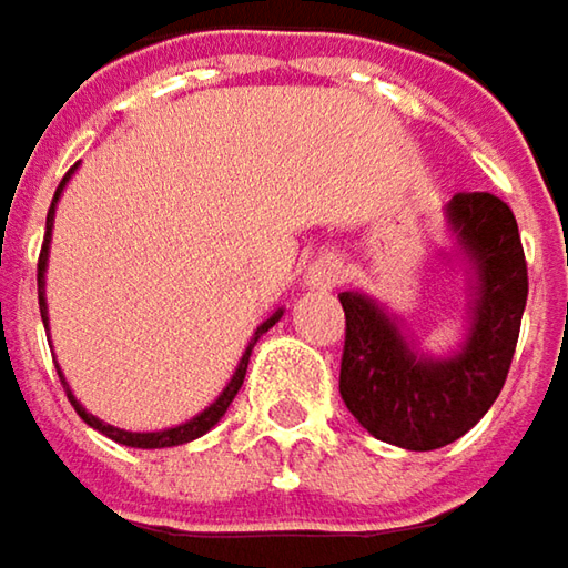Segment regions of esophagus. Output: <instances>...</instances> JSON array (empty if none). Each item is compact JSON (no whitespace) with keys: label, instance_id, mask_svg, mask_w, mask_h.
Instances as JSON below:
<instances>
[{"label":"esophagus","instance_id":"esophagus-1","mask_svg":"<svg viewBox=\"0 0 568 568\" xmlns=\"http://www.w3.org/2000/svg\"><path fill=\"white\" fill-rule=\"evenodd\" d=\"M305 283H308L311 288H324V292H327V288H336V285L343 283V263L333 257V254L311 260Z\"/></svg>","mask_w":568,"mask_h":568}]
</instances>
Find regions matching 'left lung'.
I'll list each match as a JSON object with an SVG mask.
<instances>
[{
	"label": "left lung",
	"mask_w": 568,
	"mask_h": 568,
	"mask_svg": "<svg viewBox=\"0 0 568 568\" xmlns=\"http://www.w3.org/2000/svg\"><path fill=\"white\" fill-rule=\"evenodd\" d=\"M448 219L477 266L474 327L460 356L416 358L375 302L339 292L346 314L339 397L375 438L409 452L445 448L480 423L508 378L528 302V260L508 203L464 190Z\"/></svg>",
	"instance_id": "8db88e82"
}]
</instances>
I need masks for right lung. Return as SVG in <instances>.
I'll use <instances>...</instances> for the list:
<instances>
[{
  "mask_svg": "<svg viewBox=\"0 0 568 568\" xmlns=\"http://www.w3.org/2000/svg\"><path fill=\"white\" fill-rule=\"evenodd\" d=\"M75 168H69L65 171V178L60 181V186H57V193H53V203H50V212H47V235H43V247H40V257H38V298H40V317H43V327H47V302H43V270H47V244H50V229H53V210H57V200H60L62 193V184L69 181V174H72ZM283 317V311H276L270 321H263L257 327V333H254V339H251V346H247V353L241 356V362H237V372L232 375V382H229V387L219 394V400L212 404L210 409H203L196 419H190V423H184V426H178V429H164V432H123V429H113V426H108V423H101L98 416H91V413H85V407L72 397V390L65 387V378L60 375L62 387H65V394H69V400H72V407H75V413L85 419L91 429L104 432L108 438H113V442H120V445H130V448H171V445H184V442H193V438H200V435H206V432L225 416V409H229V404L235 400V394L241 390V384H244V375H247V358H251V349H254V343L260 339V333H266L276 321Z\"/></svg>",
  "mask_w": 568,
  "mask_h": 568,
  "instance_id": "obj_1",
  "label": "right lung"
}]
</instances>
